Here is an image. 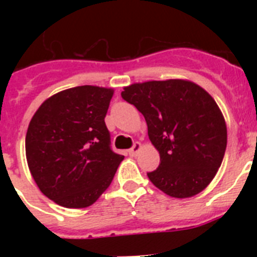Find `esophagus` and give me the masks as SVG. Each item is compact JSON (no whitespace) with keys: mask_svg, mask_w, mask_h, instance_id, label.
<instances>
[{"mask_svg":"<svg viewBox=\"0 0 257 257\" xmlns=\"http://www.w3.org/2000/svg\"><path fill=\"white\" fill-rule=\"evenodd\" d=\"M142 149V144L140 143H134V145L130 148V151H128V154H130L131 157H135L136 154L139 153V151Z\"/></svg>","mask_w":257,"mask_h":257,"instance_id":"34e87169","label":"esophagus"}]
</instances>
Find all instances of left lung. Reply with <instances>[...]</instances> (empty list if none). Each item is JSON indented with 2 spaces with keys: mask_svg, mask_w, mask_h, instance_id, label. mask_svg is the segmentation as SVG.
Wrapping results in <instances>:
<instances>
[{
  "mask_svg": "<svg viewBox=\"0 0 257 257\" xmlns=\"http://www.w3.org/2000/svg\"><path fill=\"white\" fill-rule=\"evenodd\" d=\"M121 96L144 115L160 152V166L147 174L149 180L175 198L205 189L226 149L225 121L212 96L183 79L134 83Z\"/></svg>",
  "mask_w": 257,
  "mask_h": 257,
  "instance_id": "8db88e82",
  "label": "left lung"
}]
</instances>
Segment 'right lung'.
Masks as SVG:
<instances>
[{"label": "right lung", "mask_w": 257, "mask_h": 257, "mask_svg": "<svg viewBox=\"0 0 257 257\" xmlns=\"http://www.w3.org/2000/svg\"><path fill=\"white\" fill-rule=\"evenodd\" d=\"M112 96V88H68L44 101L31 119L29 170L41 192L63 207L91 206L123 160L113 152L104 121Z\"/></svg>", "instance_id": "1"}]
</instances>
